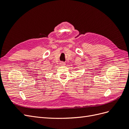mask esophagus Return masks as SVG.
<instances>
[{"mask_svg": "<svg viewBox=\"0 0 129 129\" xmlns=\"http://www.w3.org/2000/svg\"><path fill=\"white\" fill-rule=\"evenodd\" d=\"M60 64L61 66H64L66 64V63H65V62H61L60 63Z\"/></svg>", "mask_w": 129, "mask_h": 129, "instance_id": "obj_1", "label": "esophagus"}]
</instances>
